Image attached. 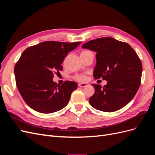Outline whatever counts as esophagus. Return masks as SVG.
I'll list each match as a JSON object with an SVG mask.
<instances>
[{
  "instance_id": "1",
  "label": "esophagus",
  "mask_w": 155,
  "mask_h": 155,
  "mask_svg": "<svg viewBox=\"0 0 155 155\" xmlns=\"http://www.w3.org/2000/svg\"><path fill=\"white\" fill-rule=\"evenodd\" d=\"M88 85V83H80L78 84V86L79 87H87Z\"/></svg>"
}]
</instances>
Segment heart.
I'll return each instance as SVG.
<instances>
[{
  "label": "heart",
  "instance_id": "heart-1",
  "mask_svg": "<svg viewBox=\"0 0 155 155\" xmlns=\"http://www.w3.org/2000/svg\"><path fill=\"white\" fill-rule=\"evenodd\" d=\"M90 51L88 50H83L81 52V55L82 54H86L87 52H89ZM74 79H76V80L78 81H86L87 79V77L86 75H84V74H77L74 77Z\"/></svg>",
  "mask_w": 155,
  "mask_h": 155
}]
</instances>
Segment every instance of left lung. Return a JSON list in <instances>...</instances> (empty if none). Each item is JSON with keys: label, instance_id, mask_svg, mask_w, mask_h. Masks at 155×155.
<instances>
[{"label": "left lung", "instance_id": "left-lung-1", "mask_svg": "<svg viewBox=\"0 0 155 155\" xmlns=\"http://www.w3.org/2000/svg\"><path fill=\"white\" fill-rule=\"evenodd\" d=\"M83 48L96 52L93 76L102 78L106 85L92 84L95 89L91 105L104 112H114L125 106L137 94L141 82L142 64L136 51L124 42L112 37L88 41Z\"/></svg>", "mask_w": 155, "mask_h": 155}]
</instances>
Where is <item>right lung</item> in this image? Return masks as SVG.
I'll list each match as a JSON object with an SVG mask.
<instances>
[{
	"instance_id": "1",
	"label": "right lung",
	"mask_w": 155,
	"mask_h": 155,
	"mask_svg": "<svg viewBox=\"0 0 155 155\" xmlns=\"http://www.w3.org/2000/svg\"><path fill=\"white\" fill-rule=\"evenodd\" d=\"M80 44L45 41L28 47L22 54L14 68L16 85L23 100L32 109L49 114L67 105L78 84L66 81L58 85L53 81L54 74L63 70L64 59Z\"/></svg>"
}]
</instances>
